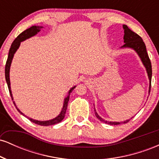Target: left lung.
I'll list each match as a JSON object with an SVG mask.
<instances>
[{"label":"left lung","instance_id":"obj_1","mask_svg":"<svg viewBox=\"0 0 159 159\" xmlns=\"http://www.w3.org/2000/svg\"><path fill=\"white\" fill-rule=\"evenodd\" d=\"M124 28V44L122 48H125V47H128V48H132L134 49L135 52L138 53V55L141 59L142 62H143L144 66L146 67V69H147V74H148L149 79V93H150V89H151V79H152V65H151L150 60H149V57L148 56V54H147V48H146L145 43H143V39L140 36L137 34L136 33L132 31V30L128 27L127 25H123ZM95 115L96 116V117L98 118L100 121L103 122L105 123L110 124V125H119L120 123H127L130 120H127L124 122H121V123H119V122H108L104 120L102 118L98 116L97 113L95 111Z\"/></svg>","mask_w":159,"mask_h":159}]
</instances>
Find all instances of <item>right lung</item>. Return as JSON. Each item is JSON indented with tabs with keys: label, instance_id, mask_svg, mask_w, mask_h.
I'll use <instances>...</instances> for the list:
<instances>
[{
	"label": "right lung",
	"instance_id": "add662e5",
	"mask_svg": "<svg viewBox=\"0 0 159 159\" xmlns=\"http://www.w3.org/2000/svg\"><path fill=\"white\" fill-rule=\"evenodd\" d=\"M42 27H43L42 26L30 27V28L27 29V30H25V31H23L21 34H20L16 38L15 40L13 41V43H12V45H11V47L10 48V52H9V54H8V57H7V61L6 63V66H5V78H6V81L7 83V86H8V89H9V91H10V93L11 98H12V100H13V98H12V92H11V90H10V69L11 63H12V58H13L14 54H15V52L17 51V49L19 48L21 42L24 41V40H25L26 39H28V38L31 37V36H33L36 35L38 32H39L40 29H41ZM75 88V87H73L69 91L68 96H67V97L64 99L63 107V109H62L61 114L58 115L56 118H54V119L51 120H48V121H38V120L30 119V118H28V117L27 118H28L30 121L33 122V123L37 124V125H43V126L54 125V124H57V123H60V122H61L62 120H63V118L65 117V114H66V109H67V105H68V102L69 100V96H70V93L72 92V90H73ZM13 103H14V105H15L16 108H17V107H16V104L14 102H13ZM17 110L19 111V112L21 113V114L24 115V114H22V113H21V111L19 110V109L17 108ZM24 116H25V115H24Z\"/></svg>",
	"mask_w": 159,
	"mask_h": 159
}]
</instances>
